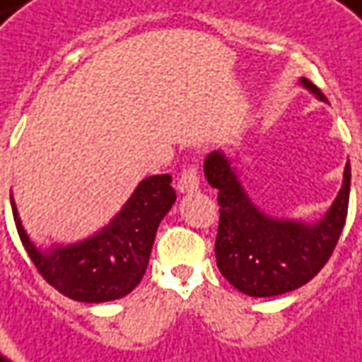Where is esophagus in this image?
Listing matches in <instances>:
<instances>
[{
    "label": "esophagus",
    "instance_id": "1",
    "mask_svg": "<svg viewBox=\"0 0 362 362\" xmlns=\"http://www.w3.org/2000/svg\"><path fill=\"white\" fill-rule=\"evenodd\" d=\"M177 189L181 193H193V191L199 189V171H197L195 163L185 165V169L181 171L179 181H177Z\"/></svg>",
    "mask_w": 362,
    "mask_h": 362
}]
</instances>
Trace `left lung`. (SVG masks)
Here are the masks:
<instances>
[{
	"instance_id": "obj_1",
	"label": "left lung",
	"mask_w": 362,
	"mask_h": 362,
	"mask_svg": "<svg viewBox=\"0 0 362 362\" xmlns=\"http://www.w3.org/2000/svg\"><path fill=\"white\" fill-rule=\"evenodd\" d=\"M301 84L319 100L323 92L308 78ZM206 181L218 191L216 266L236 290L252 298H272L298 290L327 264L347 221L351 165L335 203L315 224L272 218L258 211L240 185L230 161L213 151L205 159Z\"/></svg>"
}]
</instances>
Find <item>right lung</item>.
<instances>
[{
    "label": "right lung",
    "mask_w": 362,
    "mask_h": 362,
    "mask_svg": "<svg viewBox=\"0 0 362 362\" xmlns=\"http://www.w3.org/2000/svg\"><path fill=\"white\" fill-rule=\"evenodd\" d=\"M169 175L144 179L116 218L100 233L72 246L35 248L17 216L13 221L37 272L62 296L86 303L119 300L138 286L148 270L157 226L175 203Z\"/></svg>",
    "instance_id": "obj_1"
}]
</instances>
